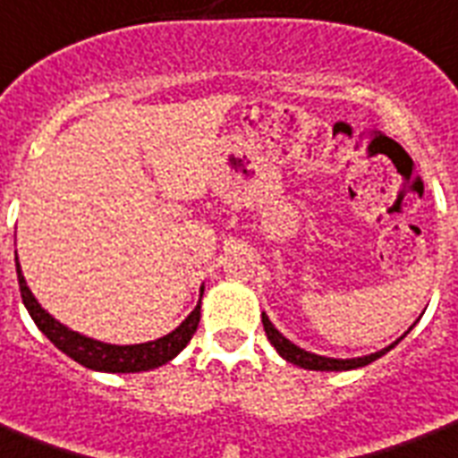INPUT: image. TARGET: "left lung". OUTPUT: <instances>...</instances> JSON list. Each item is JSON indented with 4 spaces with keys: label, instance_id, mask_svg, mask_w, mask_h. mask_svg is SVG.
I'll return each mask as SVG.
<instances>
[{
    "label": "left lung",
    "instance_id": "1",
    "mask_svg": "<svg viewBox=\"0 0 458 458\" xmlns=\"http://www.w3.org/2000/svg\"><path fill=\"white\" fill-rule=\"evenodd\" d=\"M261 322H264V331H267V338L271 341V345H274L276 351H278V355L284 358V360L293 362V365H298V368L302 369H317V372H344V369H358V368H365V365H369V362H375L377 358H382L384 353H389L394 345H399L401 338H396L392 345H386V348H382V351H377V353H369V355H362V358H327V355H317V353H310V351H305V348H300V345H295L293 341H288V338L281 334V331L276 329L274 324H271V319L267 317V312H261Z\"/></svg>",
    "mask_w": 458,
    "mask_h": 458
}]
</instances>
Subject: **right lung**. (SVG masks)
Segmentation results:
<instances>
[{
	"label": "right lung",
	"instance_id": "1",
	"mask_svg": "<svg viewBox=\"0 0 458 458\" xmlns=\"http://www.w3.org/2000/svg\"><path fill=\"white\" fill-rule=\"evenodd\" d=\"M16 274H19L21 298H23L28 314L33 317L35 327L43 331L62 353L69 355L72 360H76L83 368L96 369V372H146V369L165 365V362L173 360L174 355L182 353L184 345L190 344V338L194 336L199 317H201V300H199L197 307L187 314V319L165 336L134 345L105 344V341H96V338L83 336L79 331L69 329L62 322H57L47 310H43V305L35 300L26 278H23L19 254H16ZM201 295H204V285H201Z\"/></svg>",
	"mask_w": 458,
	"mask_h": 458
}]
</instances>
